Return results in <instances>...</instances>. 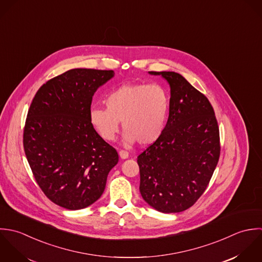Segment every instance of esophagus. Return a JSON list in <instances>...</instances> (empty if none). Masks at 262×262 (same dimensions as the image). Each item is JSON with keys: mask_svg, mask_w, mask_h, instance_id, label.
<instances>
[{"mask_svg": "<svg viewBox=\"0 0 262 262\" xmlns=\"http://www.w3.org/2000/svg\"><path fill=\"white\" fill-rule=\"evenodd\" d=\"M119 156L121 159H126V158H128V152L125 151V150H120L119 151Z\"/></svg>", "mask_w": 262, "mask_h": 262, "instance_id": "esophagus-1", "label": "esophagus"}]
</instances>
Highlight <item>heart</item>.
Instances as JSON below:
<instances>
[{
    "instance_id": "b5f03b06",
    "label": "heart",
    "mask_w": 262,
    "mask_h": 262,
    "mask_svg": "<svg viewBox=\"0 0 262 262\" xmlns=\"http://www.w3.org/2000/svg\"><path fill=\"white\" fill-rule=\"evenodd\" d=\"M104 102L106 108L97 105L90 109L89 118L105 141L115 138L119 121H122L126 143L153 144L165 129L170 97L160 84H123L111 90Z\"/></svg>"
}]
</instances>
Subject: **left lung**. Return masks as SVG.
I'll return each mask as SVG.
<instances>
[{
  "label": "left lung",
  "mask_w": 262,
  "mask_h": 262,
  "mask_svg": "<svg viewBox=\"0 0 262 262\" xmlns=\"http://www.w3.org/2000/svg\"><path fill=\"white\" fill-rule=\"evenodd\" d=\"M162 75L170 85L169 117L156 142L138 156L140 192L154 209L180 212L204 194L221 154L214 110L205 94L174 72Z\"/></svg>",
  "instance_id": "1"
}]
</instances>
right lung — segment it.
I'll list each match as a JSON object with an SVG mask.
<instances>
[{
	"mask_svg": "<svg viewBox=\"0 0 262 262\" xmlns=\"http://www.w3.org/2000/svg\"><path fill=\"white\" fill-rule=\"evenodd\" d=\"M111 70L73 69L49 80L27 113L23 147L35 181L53 204L84 209L103 193L116 150L97 134L89 112Z\"/></svg>",
	"mask_w": 262,
	"mask_h": 262,
	"instance_id": "add662e5",
	"label": "right lung"
}]
</instances>
